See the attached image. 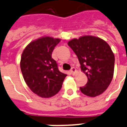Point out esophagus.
<instances>
[{
	"label": "esophagus",
	"instance_id": "obj_1",
	"mask_svg": "<svg viewBox=\"0 0 127 127\" xmlns=\"http://www.w3.org/2000/svg\"><path fill=\"white\" fill-rule=\"evenodd\" d=\"M70 72H71V73L72 74V75H75L76 73V69L75 67H72L71 69V71H70Z\"/></svg>",
	"mask_w": 127,
	"mask_h": 127
}]
</instances>
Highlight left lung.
<instances>
[{
  "instance_id": "8db88e82",
  "label": "left lung",
  "mask_w": 127,
  "mask_h": 127,
  "mask_svg": "<svg viewBox=\"0 0 127 127\" xmlns=\"http://www.w3.org/2000/svg\"><path fill=\"white\" fill-rule=\"evenodd\" d=\"M68 45L75 53L87 83L81 92L90 97L102 94L113 78L114 55L110 47L101 38L85 35L73 39Z\"/></svg>"
}]
</instances>
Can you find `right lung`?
Listing matches in <instances>:
<instances>
[{"instance_id": "add662e5", "label": "right lung", "mask_w": 127, "mask_h": 127, "mask_svg": "<svg viewBox=\"0 0 127 127\" xmlns=\"http://www.w3.org/2000/svg\"><path fill=\"white\" fill-rule=\"evenodd\" d=\"M59 38L43 37L26 46L21 58L23 79L33 92L42 97H50L61 90L66 75L59 70L52 53L60 42Z\"/></svg>"}]
</instances>
